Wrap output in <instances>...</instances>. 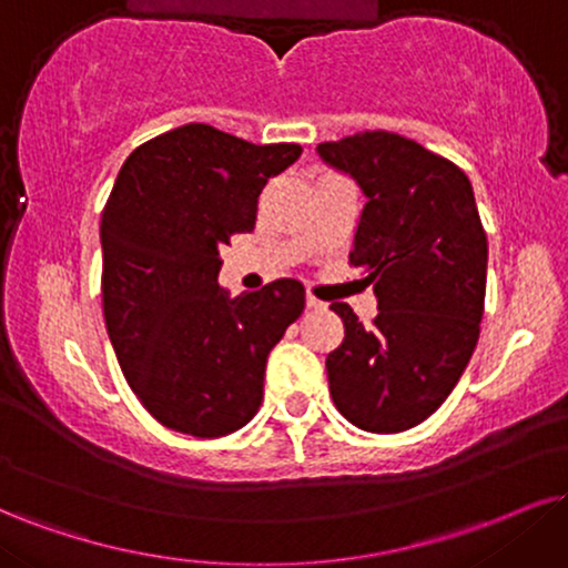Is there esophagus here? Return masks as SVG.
<instances>
[{"label":"esophagus","instance_id":"obj_1","mask_svg":"<svg viewBox=\"0 0 568 568\" xmlns=\"http://www.w3.org/2000/svg\"><path fill=\"white\" fill-rule=\"evenodd\" d=\"M305 305L311 307V311H324V307H326L324 300H318L316 295H311V292H307V295H305Z\"/></svg>","mask_w":568,"mask_h":568}]
</instances>
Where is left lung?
<instances>
[{"instance_id": "1", "label": "left lung", "mask_w": 568, "mask_h": 568, "mask_svg": "<svg viewBox=\"0 0 568 568\" xmlns=\"http://www.w3.org/2000/svg\"><path fill=\"white\" fill-rule=\"evenodd\" d=\"M318 155L368 197L349 265L379 300L371 326L347 303H332L345 339L326 358L328 392L358 429L405 432L447 400L479 339L487 234L471 181L389 131L324 142Z\"/></svg>"}]
</instances>
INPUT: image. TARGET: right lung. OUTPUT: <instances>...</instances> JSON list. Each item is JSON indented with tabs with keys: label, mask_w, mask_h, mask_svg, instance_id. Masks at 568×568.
<instances>
[{
	"label": "right lung",
	"mask_w": 568,
	"mask_h": 568,
	"mask_svg": "<svg viewBox=\"0 0 568 568\" xmlns=\"http://www.w3.org/2000/svg\"><path fill=\"white\" fill-rule=\"evenodd\" d=\"M300 144L186 123L136 146L102 210V311L121 371L168 429L223 437L263 403L265 361L305 307L297 278L229 297L219 247L255 229L257 197Z\"/></svg>",
	"instance_id": "add662e5"
}]
</instances>
